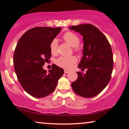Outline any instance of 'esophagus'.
Listing matches in <instances>:
<instances>
[{
	"label": "esophagus",
	"instance_id": "1",
	"mask_svg": "<svg viewBox=\"0 0 129 129\" xmlns=\"http://www.w3.org/2000/svg\"><path fill=\"white\" fill-rule=\"evenodd\" d=\"M69 70H64V73L65 74H67V73H69Z\"/></svg>",
	"mask_w": 129,
	"mask_h": 129
}]
</instances>
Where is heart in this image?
I'll return each mask as SVG.
<instances>
[{
  "label": "heart",
  "mask_w": 129,
  "mask_h": 129,
  "mask_svg": "<svg viewBox=\"0 0 129 129\" xmlns=\"http://www.w3.org/2000/svg\"><path fill=\"white\" fill-rule=\"evenodd\" d=\"M63 39L65 42L73 47V49L75 52H79L80 48L79 47L80 39L79 36L75 33L72 31H68L65 33L63 36ZM50 51L52 54H56L58 51V41L57 39H54L51 42L50 45ZM77 61V58L75 56H72L70 57H60L56 60V63L58 66L64 69H70L72 68L74 63Z\"/></svg>",
  "instance_id": "obj_1"
}]
</instances>
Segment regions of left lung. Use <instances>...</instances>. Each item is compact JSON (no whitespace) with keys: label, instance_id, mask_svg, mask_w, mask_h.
Masks as SVG:
<instances>
[{"label":"left lung","instance_id":"left-lung-1","mask_svg":"<svg viewBox=\"0 0 129 129\" xmlns=\"http://www.w3.org/2000/svg\"><path fill=\"white\" fill-rule=\"evenodd\" d=\"M82 35L83 57L79 68L87 69L86 73L77 72L78 77L72 83L75 93L86 98L99 94L109 83L113 68V58L110 45L103 33L90 24L72 26Z\"/></svg>","mask_w":129,"mask_h":129}]
</instances>
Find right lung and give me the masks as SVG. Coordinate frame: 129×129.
<instances>
[{"label": "right lung", "instance_id": "add662e5", "mask_svg": "<svg viewBox=\"0 0 129 129\" xmlns=\"http://www.w3.org/2000/svg\"><path fill=\"white\" fill-rule=\"evenodd\" d=\"M61 27H36L26 31L17 42L13 55L17 79L28 94L36 98L51 94L64 70L54 64L52 70L43 66L51 57L50 45Z\"/></svg>", "mask_w": 129, "mask_h": 129}]
</instances>
